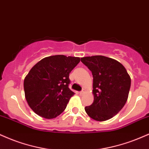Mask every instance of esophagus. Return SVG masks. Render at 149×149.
Returning a JSON list of instances; mask_svg holds the SVG:
<instances>
[{
    "instance_id": "obj_1",
    "label": "esophagus",
    "mask_w": 149,
    "mask_h": 149,
    "mask_svg": "<svg viewBox=\"0 0 149 149\" xmlns=\"http://www.w3.org/2000/svg\"><path fill=\"white\" fill-rule=\"evenodd\" d=\"M84 93H85V92H84V91L82 90V91H81V92H79V94H80V95H82V94H84Z\"/></svg>"
}]
</instances>
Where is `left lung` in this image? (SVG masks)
Here are the masks:
<instances>
[{"instance_id":"8db88e82","label":"left lung","mask_w":149,"mask_h":149,"mask_svg":"<svg viewBox=\"0 0 149 149\" xmlns=\"http://www.w3.org/2000/svg\"><path fill=\"white\" fill-rule=\"evenodd\" d=\"M92 71L94 102L85 107L89 117L98 121L111 119L126 104L131 79L126 68L117 60L103 55L82 57Z\"/></svg>"}]
</instances>
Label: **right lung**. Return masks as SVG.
Masks as SVG:
<instances>
[{
  "mask_svg": "<svg viewBox=\"0 0 149 149\" xmlns=\"http://www.w3.org/2000/svg\"><path fill=\"white\" fill-rule=\"evenodd\" d=\"M80 61L78 57L52 55L30 69L23 87L27 103L35 113L51 119L63 112L75 94L69 88V73Z\"/></svg>",
  "mask_w": 149,
  "mask_h": 149,
  "instance_id": "right-lung-1",
  "label": "right lung"
}]
</instances>
